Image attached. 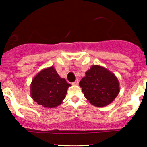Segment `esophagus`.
I'll use <instances>...</instances> for the list:
<instances>
[{
    "mask_svg": "<svg viewBox=\"0 0 147 147\" xmlns=\"http://www.w3.org/2000/svg\"><path fill=\"white\" fill-rule=\"evenodd\" d=\"M78 83H79V81H78V80H76L75 82H72V84H73V85H78Z\"/></svg>",
    "mask_w": 147,
    "mask_h": 147,
    "instance_id": "34e87169",
    "label": "esophagus"
}]
</instances>
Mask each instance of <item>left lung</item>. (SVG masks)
<instances>
[{
	"mask_svg": "<svg viewBox=\"0 0 147 147\" xmlns=\"http://www.w3.org/2000/svg\"><path fill=\"white\" fill-rule=\"evenodd\" d=\"M85 98L91 105L103 107L112 103L120 91L116 75L107 68L94 65L79 83Z\"/></svg>",
	"mask_w": 147,
	"mask_h": 147,
	"instance_id": "left-lung-1",
	"label": "left lung"
}]
</instances>
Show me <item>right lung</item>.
<instances>
[{"instance_id":"1","label":"right lung","mask_w":147,"mask_h":147,"mask_svg":"<svg viewBox=\"0 0 147 147\" xmlns=\"http://www.w3.org/2000/svg\"><path fill=\"white\" fill-rule=\"evenodd\" d=\"M70 86L51 66L42 69L34 77L30 84V95L34 101L44 107H56L63 103Z\"/></svg>"}]
</instances>
